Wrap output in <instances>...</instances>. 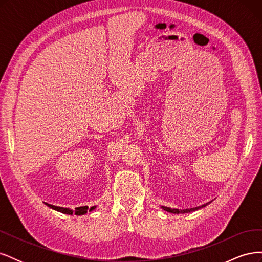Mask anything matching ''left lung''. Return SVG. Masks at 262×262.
Listing matches in <instances>:
<instances>
[{"label": "left lung", "instance_id": "obj_1", "mask_svg": "<svg viewBox=\"0 0 262 262\" xmlns=\"http://www.w3.org/2000/svg\"><path fill=\"white\" fill-rule=\"evenodd\" d=\"M209 204V203H205L203 205H200V207H195V208H191V209H185V210H179V209H170V208H167V207H162L163 210L167 211V212H170V213H175V214H184V213H190V212H193V211H196L199 210L203 207H205V205Z\"/></svg>", "mask_w": 262, "mask_h": 262}]
</instances>
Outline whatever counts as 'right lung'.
<instances>
[{
	"mask_svg": "<svg viewBox=\"0 0 262 262\" xmlns=\"http://www.w3.org/2000/svg\"><path fill=\"white\" fill-rule=\"evenodd\" d=\"M47 205H48L49 208L55 210V211H59L61 213H64V214H75V215H83V214L87 213V211H93L96 207H92L91 209H89V207H80V208H75V210H71L69 208H62V207H55V205H52V204H48L46 203Z\"/></svg>",
	"mask_w": 262,
	"mask_h": 262,
	"instance_id": "obj_1",
	"label": "right lung"
}]
</instances>
